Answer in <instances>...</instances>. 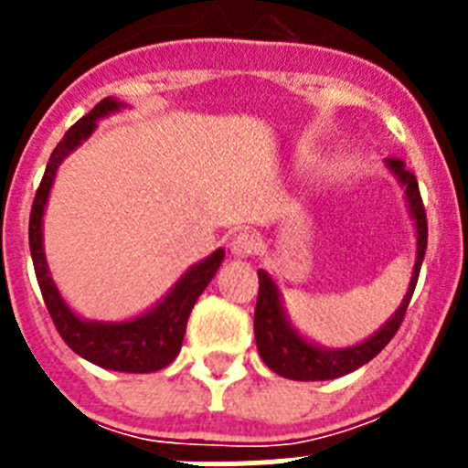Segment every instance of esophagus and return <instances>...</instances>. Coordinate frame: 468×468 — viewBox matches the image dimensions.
Instances as JSON below:
<instances>
[{
  "mask_svg": "<svg viewBox=\"0 0 468 468\" xmlns=\"http://www.w3.org/2000/svg\"><path fill=\"white\" fill-rule=\"evenodd\" d=\"M231 253L237 255V258H248V255H253L258 250V239L250 234V231H237L229 241Z\"/></svg>",
  "mask_w": 468,
  "mask_h": 468,
  "instance_id": "34e87169",
  "label": "esophagus"
}]
</instances>
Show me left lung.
Wrapping results in <instances>:
<instances>
[{
  "mask_svg": "<svg viewBox=\"0 0 468 468\" xmlns=\"http://www.w3.org/2000/svg\"><path fill=\"white\" fill-rule=\"evenodd\" d=\"M387 166L391 168L399 183L405 187V198L410 206V215L415 220L417 229V260L415 270H412L410 288L405 292L403 302H400L399 312L388 318L387 324L366 342L356 346H346V349H324L304 337L297 335V330L288 324L283 307H281V295L271 276L264 270H258L260 279V292L258 304H255V342H258V351L267 367H271L276 375L288 379H297V382H316V379H335L342 378L346 373H354L356 367L366 366L367 361H373L379 351L391 342L396 333H399L400 324H403L410 297L415 292L417 279H420L421 260L427 253V210L421 204L420 185L417 177L405 168V161L400 159H387Z\"/></svg>",
  "mask_w": 468,
  "mask_h": 468,
  "instance_id": "left-lung-1",
  "label": "left lung"
}]
</instances>
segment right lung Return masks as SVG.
Returning <instances> with one entry per match:
<instances>
[{
	"label": "right lung",
	"instance_id": "obj_1",
	"mask_svg": "<svg viewBox=\"0 0 468 468\" xmlns=\"http://www.w3.org/2000/svg\"><path fill=\"white\" fill-rule=\"evenodd\" d=\"M122 102L105 98L93 110L81 117L80 122L69 128L65 138L56 144L51 159L47 164V171L37 187L35 201L30 210V253L35 262V274L39 281L41 297L47 304L48 314L53 318V325L65 340V345L80 354L86 361L95 366L107 367V370H119V373H154L166 367L173 358L180 354L185 330H187V318L192 307L197 304L198 295L206 291V285L215 276L220 267L225 250L218 248L213 255L194 264L192 270L173 285L164 300L150 309L147 314L122 324H101V321H84L72 309L65 304V300L58 292L51 274H48L47 258H44V246H41V218L47 208V198L51 192L53 177H56L60 161L80 147L81 140L89 138L95 131V122L107 117L110 112H117Z\"/></svg>",
	"mask_w": 468,
	"mask_h": 468
}]
</instances>
